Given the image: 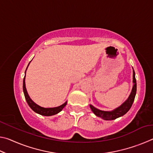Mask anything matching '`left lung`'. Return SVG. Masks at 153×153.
Wrapping results in <instances>:
<instances>
[{
    "label": "left lung",
    "mask_w": 153,
    "mask_h": 153,
    "mask_svg": "<svg viewBox=\"0 0 153 153\" xmlns=\"http://www.w3.org/2000/svg\"><path fill=\"white\" fill-rule=\"evenodd\" d=\"M133 83L134 86L132 88V90L128 100L121 105L120 107L115 108V110L112 111H104L98 109V108L93 107L92 105H90V107L91 108L92 112L98 117H100L105 120H115L118 117L123 116V115L128 112L130 109L132 105L135 96L136 94V79L135 77V72L133 70Z\"/></svg>",
    "instance_id": "1"
}]
</instances>
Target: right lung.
Returning a JSON list of instances; mask_svg holds the SVG:
<instances>
[{
  "label": "right lung",
  "instance_id": "add662e5",
  "mask_svg": "<svg viewBox=\"0 0 153 153\" xmlns=\"http://www.w3.org/2000/svg\"><path fill=\"white\" fill-rule=\"evenodd\" d=\"M29 64H28V65H29ZM28 65H27V67H28ZM27 68H26V69H27ZM25 71H26V70H25ZM25 76H24V81H23V90H24V96H25V100H26L28 105L30 106V107L32 108V109L34 111V112L40 114V115H41L51 116V115H55V114H57L58 113L60 112V111H61L62 109H63L65 107V105H67V102H65L64 104H63L62 105L59 106V107H54V108H44V107H40V106H39V105H38L37 104H36V103L33 101H32V100L30 98L29 95H28L27 92L26 88H25Z\"/></svg>",
  "mask_w": 153,
  "mask_h": 153
}]
</instances>
